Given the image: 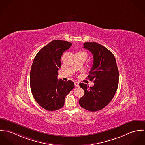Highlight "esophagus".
<instances>
[{
	"label": "esophagus",
	"instance_id": "esophagus-1",
	"mask_svg": "<svg viewBox=\"0 0 145 145\" xmlns=\"http://www.w3.org/2000/svg\"><path fill=\"white\" fill-rule=\"evenodd\" d=\"M74 85L76 87H78L79 86V83L78 82H74Z\"/></svg>",
	"mask_w": 145,
	"mask_h": 145
}]
</instances>
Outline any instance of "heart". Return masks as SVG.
<instances>
[{"label": "heart", "instance_id": "b5f03b06", "mask_svg": "<svg viewBox=\"0 0 145 145\" xmlns=\"http://www.w3.org/2000/svg\"><path fill=\"white\" fill-rule=\"evenodd\" d=\"M78 53H83V54H84L86 55V53L84 52H83V51H80Z\"/></svg>", "mask_w": 145, "mask_h": 145}]
</instances>
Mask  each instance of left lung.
<instances>
[{
	"instance_id": "left-lung-1",
	"label": "left lung",
	"mask_w": 145,
	"mask_h": 145,
	"mask_svg": "<svg viewBox=\"0 0 145 145\" xmlns=\"http://www.w3.org/2000/svg\"><path fill=\"white\" fill-rule=\"evenodd\" d=\"M83 48L93 55V65L87 77L94 86L89 87L80 83L84 94L79 103L82 108L95 112L103 109L112 99L118 85L119 72L115 57L108 49L95 42L84 43Z\"/></svg>"
}]
</instances>
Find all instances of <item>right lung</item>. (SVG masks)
<instances>
[{
    "mask_svg": "<svg viewBox=\"0 0 145 145\" xmlns=\"http://www.w3.org/2000/svg\"><path fill=\"white\" fill-rule=\"evenodd\" d=\"M72 45L67 41L54 40L36 54L30 73L33 96L44 109L53 111L63 107L65 96L74 87V83L58 80L63 52Z\"/></svg>",
    "mask_w": 145,
    "mask_h": 145,
    "instance_id": "obj_1",
    "label": "right lung"
}]
</instances>
